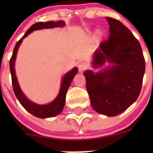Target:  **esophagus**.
<instances>
[{"instance_id": "esophagus-1", "label": "esophagus", "mask_w": 153, "mask_h": 153, "mask_svg": "<svg viewBox=\"0 0 153 153\" xmlns=\"http://www.w3.org/2000/svg\"><path fill=\"white\" fill-rule=\"evenodd\" d=\"M87 67H88L87 64H86L85 62H84V61L80 62L79 64H78V69H79L80 71L85 70V69H87Z\"/></svg>"}]
</instances>
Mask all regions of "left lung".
I'll return each mask as SVG.
<instances>
[{
	"instance_id": "8db88e82",
	"label": "left lung",
	"mask_w": 153,
	"mask_h": 153,
	"mask_svg": "<svg viewBox=\"0 0 153 153\" xmlns=\"http://www.w3.org/2000/svg\"><path fill=\"white\" fill-rule=\"evenodd\" d=\"M108 39L101 43L92 61L94 67L106 61L112 67L94 74L86 70V90L93 109L98 113L115 116L126 110L138 98L145 72L141 44L131 31L115 18L106 17Z\"/></svg>"
}]
</instances>
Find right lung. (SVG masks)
<instances>
[{
    "label": "right lung",
    "mask_w": 153,
    "mask_h": 153,
    "mask_svg": "<svg viewBox=\"0 0 153 153\" xmlns=\"http://www.w3.org/2000/svg\"><path fill=\"white\" fill-rule=\"evenodd\" d=\"M65 25V23L63 21H58L56 22L55 21H47V22H38L34 24L32 27L27 31L24 36L17 42L16 45L14 48L13 52H12V55L10 58V69L11 72V76H12V88H13L14 93H15V96L18 98L19 102L25 108L26 110H27L29 113L33 115L34 116L38 117V118H50V117L56 116V115H59L63 110L64 104H65V100H66V94H67V91L68 88L70 86L71 82H72V79L74 78L75 75H76L77 72H78V69L75 67L72 69L70 72L66 74L65 76L64 77L62 81V84H61V88L60 90L59 94L57 96V98L52 101V103L49 104H46V105H38L36 104L31 102L29 101L25 95L23 94L21 92L20 86L18 85V81H17L16 75H15V68H14V64H15V58H16V54L18 52V49L19 47L20 44L22 42L23 39L27 36L29 34L33 32L35 30H38V29H48V28H53V27H64Z\"/></svg>",
    "instance_id": "add662e5"
}]
</instances>
